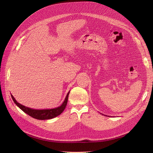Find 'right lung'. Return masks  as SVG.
<instances>
[{
  "instance_id": "obj_1",
  "label": "right lung",
  "mask_w": 153,
  "mask_h": 153,
  "mask_svg": "<svg viewBox=\"0 0 153 153\" xmlns=\"http://www.w3.org/2000/svg\"><path fill=\"white\" fill-rule=\"evenodd\" d=\"M69 94V92L68 93L66 99L62 103V105L57 108H52V109H45V110H35L32 109L28 107H27L24 105H21L20 103H18L13 97V95L11 94V97L14 102V103L17 105L22 111H23L25 113L30 115V117H33L37 120H49L53 118L54 117H58L59 115L65 109L68 100V96Z\"/></svg>"
}]
</instances>
